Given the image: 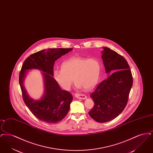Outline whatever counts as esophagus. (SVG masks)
Segmentation results:
<instances>
[{"mask_svg": "<svg viewBox=\"0 0 153 153\" xmlns=\"http://www.w3.org/2000/svg\"><path fill=\"white\" fill-rule=\"evenodd\" d=\"M75 97L77 99H81V100H85L87 98L86 95H84V94H75Z\"/></svg>", "mask_w": 153, "mask_h": 153, "instance_id": "1", "label": "esophagus"}]
</instances>
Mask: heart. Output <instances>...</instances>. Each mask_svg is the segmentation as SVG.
Returning a JSON list of instances; mask_svg holds the SVG:
<instances>
[{"label": "heart", "mask_w": 153, "mask_h": 153, "mask_svg": "<svg viewBox=\"0 0 153 153\" xmlns=\"http://www.w3.org/2000/svg\"><path fill=\"white\" fill-rule=\"evenodd\" d=\"M102 69V65L96 58L74 57L64 61L61 69L55 70L54 79L64 89H69L73 82L77 88L91 89L97 84Z\"/></svg>", "instance_id": "b5f03b06"}]
</instances>
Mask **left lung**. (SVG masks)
I'll return each mask as SVG.
<instances>
[{
    "label": "left lung",
    "mask_w": 153,
    "mask_h": 153,
    "mask_svg": "<svg viewBox=\"0 0 153 153\" xmlns=\"http://www.w3.org/2000/svg\"><path fill=\"white\" fill-rule=\"evenodd\" d=\"M102 49V58L105 72L113 74L90 96L95 105L88 113L99 123L111 121L122 113L127 105L133 82L126 59L108 48Z\"/></svg>",
    "instance_id": "1"
}]
</instances>
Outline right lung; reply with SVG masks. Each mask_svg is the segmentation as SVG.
<instances>
[{
  "mask_svg": "<svg viewBox=\"0 0 153 153\" xmlns=\"http://www.w3.org/2000/svg\"><path fill=\"white\" fill-rule=\"evenodd\" d=\"M72 50V48L44 49L30 55L23 62L19 78L23 99L32 114L42 122L58 123L65 117L69 110L73 96L69 92L62 90L53 76L55 61ZM31 69H38L43 72L44 95L38 100L30 98L24 86L28 71Z\"/></svg>",
  "mask_w": 153,
  "mask_h": 153,
  "instance_id": "right-lung-1",
  "label": "right lung"
}]
</instances>
